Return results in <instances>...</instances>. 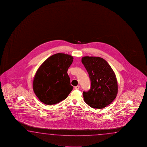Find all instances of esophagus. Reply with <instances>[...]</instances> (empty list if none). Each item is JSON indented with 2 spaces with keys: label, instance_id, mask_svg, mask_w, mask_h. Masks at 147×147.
<instances>
[{
  "label": "esophagus",
  "instance_id": "obj_1",
  "mask_svg": "<svg viewBox=\"0 0 147 147\" xmlns=\"http://www.w3.org/2000/svg\"><path fill=\"white\" fill-rule=\"evenodd\" d=\"M79 88H80L79 86H77L75 87V89H76V90H78V89H79Z\"/></svg>",
  "mask_w": 147,
  "mask_h": 147
}]
</instances>
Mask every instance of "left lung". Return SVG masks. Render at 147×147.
<instances>
[{
  "mask_svg": "<svg viewBox=\"0 0 147 147\" xmlns=\"http://www.w3.org/2000/svg\"><path fill=\"white\" fill-rule=\"evenodd\" d=\"M81 62L89 74L90 89L84 91V102L95 109H102L116 98L118 83L116 75L105 60L98 57H84Z\"/></svg>",
  "mask_w": 147,
  "mask_h": 147,
  "instance_id": "1",
  "label": "left lung"
}]
</instances>
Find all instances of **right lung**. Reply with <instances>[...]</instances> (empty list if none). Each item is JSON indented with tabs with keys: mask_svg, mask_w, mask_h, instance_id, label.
Segmentation results:
<instances>
[{
	"mask_svg": "<svg viewBox=\"0 0 147 147\" xmlns=\"http://www.w3.org/2000/svg\"><path fill=\"white\" fill-rule=\"evenodd\" d=\"M73 57L58 53L49 57L40 66L33 81V90L41 102L53 105L65 100L73 86L70 84L68 69Z\"/></svg>",
	"mask_w": 147,
	"mask_h": 147,
	"instance_id": "right-lung-1",
	"label": "right lung"
}]
</instances>
